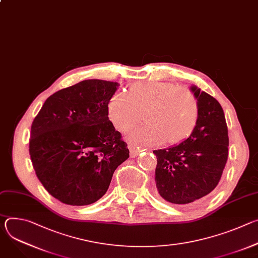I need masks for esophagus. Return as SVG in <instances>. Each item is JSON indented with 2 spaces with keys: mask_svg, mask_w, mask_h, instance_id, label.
I'll use <instances>...</instances> for the list:
<instances>
[{
  "mask_svg": "<svg viewBox=\"0 0 258 258\" xmlns=\"http://www.w3.org/2000/svg\"><path fill=\"white\" fill-rule=\"evenodd\" d=\"M128 149H130V152H131V157H133V158L137 157L139 155V153L141 152V149L139 148V147H137L133 143H128Z\"/></svg>",
  "mask_w": 258,
  "mask_h": 258,
  "instance_id": "esophagus-1",
  "label": "esophagus"
}]
</instances>
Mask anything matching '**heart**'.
Returning a JSON list of instances; mask_svg holds the SVG:
<instances>
[{
  "instance_id": "heart-1",
  "label": "heart",
  "mask_w": 258,
  "mask_h": 258,
  "mask_svg": "<svg viewBox=\"0 0 258 258\" xmlns=\"http://www.w3.org/2000/svg\"><path fill=\"white\" fill-rule=\"evenodd\" d=\"M109 119L126 131L144 117L148 123L137 127L131 139L137 143L158 146L167 141L177 144L187 139L198 120V102L187 89L165 82L138 83L128 93L118 92L107 105Z\"/></svg>"
}]
</instances>
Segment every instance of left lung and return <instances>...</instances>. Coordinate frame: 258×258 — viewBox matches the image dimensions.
<instances>
[{
    "mask_svg": "<svg viewBox=\"0 0 258 258\" xmlns=\"http://www.w3.org/2000/svg\"><path fill=\"white\" fill-rule=\"evenodd\" d=\"M198 102V120L191 135L178 145L154 150L158 194L173 204H189L208 195L222 177L229 155L224 110L209 94L190 87Z\"/></svg>",
    "mask_w": 258,
    "mask_h": 258,
    "instance_id": "1",
    "label": "left lung"
}]
</instances>
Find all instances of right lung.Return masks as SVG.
Segmentation results:
<instances>
[{"mask_svg":"<svg viewBox=\"0 0 258 258\" xmlns=\"http://www.w3.org/2000/svg\"><path fill=\"white\" fill-rule=\"evenodd\" d=\"M120 85L87 80L50 96L31 124L29 154L45 189L68 205H89L130 157L107 105Z\"/></svg>","mask_w":258,"mask_h":258,"instance_id":"1","label":"right lung"}]
</instances>
